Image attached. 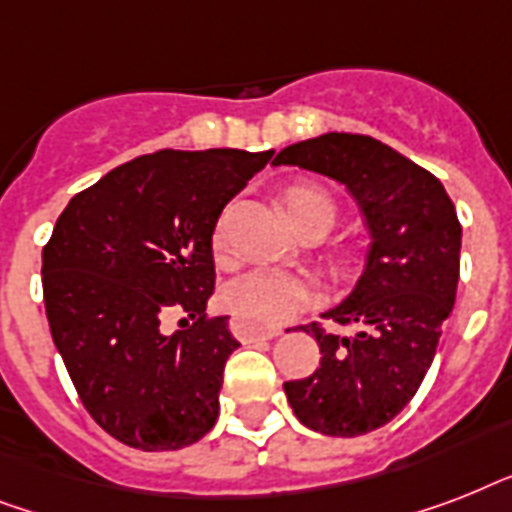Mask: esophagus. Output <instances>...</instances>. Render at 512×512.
Here are the masks:
<instances>
[{
	"label": "esophagus",
	"mask_w": 512,
	"mask_h": 512,
	"mask_svg": "<svg viewBox=\"0 0 512 512\" xmlns=\"http://www.w3.org/2000/svg\"><path fill=\"white\" fill-rule=\"evenodd\" d=\"M231 332L239 337V340H273V337H279L284 329L263 327V324H257V321L236 316V319H231Z\"/></svg>",
	"instance_id": "esophagus-1"
}]
</instances>
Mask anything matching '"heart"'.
<instances>
[{"mask_svg": "<svg viewBox=\"0 0 512 512\" xmlns=\"http://www.w3.org/2000/svg\"><path fill=\"white\" fill-rule=\"evenodd\" d=\"M284 212L292 225H300L308 217H327L332 225L335 201L316 185H295L284 193ZM225 247H228L225 220H217L215 233H212V249L217 257H225ZM311 297L313 289L303 276L279 271V268L249 271L241 279L231 281L225 289V303L233 313H239L244 319L263 321V324L289 321L311 303Z\"/></svg>", "mask_w": 512, "mask_h": 512, "instance_id": "heart-1", "label": "heart"}]
</instances>
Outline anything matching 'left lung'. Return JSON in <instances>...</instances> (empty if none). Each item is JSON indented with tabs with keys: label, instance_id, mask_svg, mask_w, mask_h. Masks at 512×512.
<instances>
[{
	"label": "left lung",
	"instance_id": "1",
	"mask_svg": "<svg viewBox=\"0 0 512 512\" xmlns=\"http://www.w3.org/2000/svg\"><path fill=\"white\" fill-rule=\"evenodd\" d=\"M276 167L316 172L356 199L369 249L350 295L329 308L353 335L308 324L321 366L284 382L292 412L324 436H361L388 425L433 364L460 281L462 228L438 177L380 140L348 132L287 146Z\"/></svg>",
	"mask_w": 512,
	"mask_h": 512
}]
</instances>
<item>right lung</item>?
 <instances>
[{"label":"right lung","instance_id":"1","mask_svg":"<svg viewBox=\"0 0 512 512\" xmlns=\"http://www.w3.org/2000/svg\"><path fill=\"white\" fill-rule=\"evenodd\" d=\"M273 151H159L103 175L60 212L42 252L52 342L90 417L143 452L196 444L215 428L225 361L239 340L207 319L212 233ZM186 329L164 336L161 319Z\"/></svg>","mask_w":512,"mask_h":512}]
</instances>
